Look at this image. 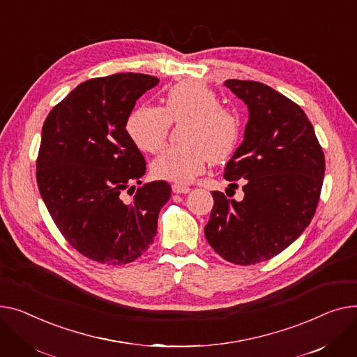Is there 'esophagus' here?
<instances>
[{"label":"esophagus","mask_w":357,"mask_h":357,"mask_svg":"<svg viewBox=\"0 0 357 357\" xmlns=\"http://www.w3.org/2000/svg\"><path fill=\"white\" fill-rule=\"evenodd\" d=\"M172 188H173V192L177 193V195H184V193L190 192V187L185 185V184H181V183H174L172 185Z\"/></svg>","instance_id":"esophagus-1"}]
</instances>
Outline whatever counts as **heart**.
Returning <instances> with one entry per match:
<instances>
[{
	"label": "heart",
	"instance_id": "b5f03b06",
	"mask_svg": "<svg viewBox=\"0 0 357 357\" xmlns=\"http://www.w3.org/2000/svg\"><path fill=\"white\" fill-rule=\"evenodd\" d=\"M185 119L184 144L169 146L153 161L155 177L192 181L212 160L232 154L241 135V119L220 105L218 93L203 82H180L167 91L161 108L141 107L127 119V132L139 150L157 153L164 145L172 122Z\"/></svg>",
	"mask_w": 357,
	"mask_h": 357
}]
</instances>
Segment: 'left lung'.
Returning a JSON list of instances; mask_svg holds the SVG:
<instances>
[{
	"label": "left lung",
	"mask_w": 357,
	"mask_h": 357,
	"mask_svg": "<svg viewBox=\"0 0 357 357\" xmlns=\"http://www.w3.org/2000/svg\"><path fill=\"white\" fill-rule=\"evenodd\" d=\"M225 86L249 111L243 142L223 177L245 193L241 202L212 192L204 235L236 265L274 258L310 225L320 199L326 160L311 122L296 102L261 82L229 79Z\"/></svg>",
	"instance_id": "8db88e82"
}]
</instances>
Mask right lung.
I'll use <instances>...</instances> for the list:
<instances>
[{
	"mask_svg": "<svg viewBox=\"0 0 357 357\" xmlns=\"http://www.w3.org/2000/svg\"><path fill=\"white\" fill-rule=\"evenodd\" d=\"M158 82L142 73L89 79L56 105L41 130L36 173L41 199L65 239L99 264L123 265L141 257L172 197L164 180L138 187L128 202L122 196L145 174L127 119L137 99Z\"/></svg>",
	"mask_w": 357,
	"mask_h": 357,
	"instance_id": "add662e5",
	"label": "right lung"
}]
</instances>
